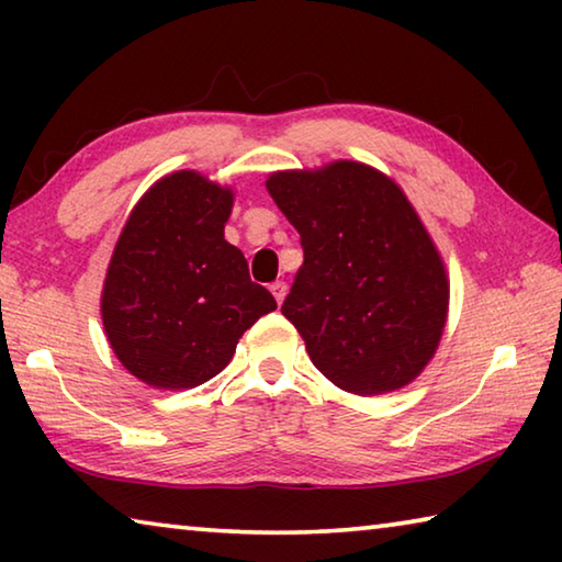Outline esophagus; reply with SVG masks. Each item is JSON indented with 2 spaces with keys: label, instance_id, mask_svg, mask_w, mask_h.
I'll return each instance as SVG.
<instances>
[{
  "label": "esophagus",
  "instance_id": "esophagus-1",
  "mask_svg": "<svg viewBox=\"0 0 562 562\" xmlns=\"http://www.w3.org/2000/svg\"><path fill=\"white\" fill-rule=\"evenodd\" d=\"M270 292H272V297L278 300V304H282L284 294H288V284H284L282 280H274V282L270 284Z\"/></svg>",
  "mask_w": 562,
  "mask_h": 562
}]
</instances>
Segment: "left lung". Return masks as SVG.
<instances>
[{"instance_id": "obj_1", "label": "left lung", "mask_w": 562, "mask_h": 562, "mask_svg": "<svg viewBox=\"0 0 562 562\" xmlns=\"http://www.w3.org/2000/svg\"><path fill=\"white\" fill-rule=\"evenodd\" d=\"M265 186L300 233L282 315L312 364L359 396L414 382L439 347L449 278L402 188L357 160L280 170Z\"/></svg>"}]
</instances>
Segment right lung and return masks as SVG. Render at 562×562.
I'll return each mask as SVG.
<instances>
[{"label":"right lung","instance_id":"add662e5","mask_svg":"<svg viewBox=\"0 0 562 562\" xmlns=\"http://www.w3.org/2000/svg\"><path fill=\"white\" fill-rule=\"evenodd\" d=\"M233 190L195 170L160 178L133 207L101 292L113 355L156 389H193L221 374L237 339L278 310L225 240Z\"/></svg>","mask_w":562,"mask_h":562}]
</instances>
